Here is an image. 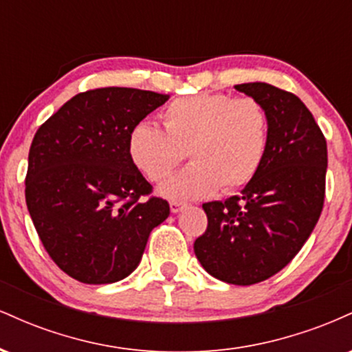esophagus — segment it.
<instances>
[{"mask_svg":"<svg viewBox=\"0 0 352 352\" xmlns=\"http://www.w3.org/2000/svg\"><path fill=\"white\" fill-rule=\"evenodd\" d=\"M184 207H185V204H182V201H175V200L170 201V212L172 213H179Z\"/></svg>","mask_w":352,"mask_h":352,"instance_id":"34e87169","label":"esophagus"}]
</instances>
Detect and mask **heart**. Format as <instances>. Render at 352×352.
<instances>
[{"label": "heart", "instance_id": "1", "mask_svg": "<svg viewBox=\"0 0 352 352\" xmlns=\"http://www.w3.org/2000/svg\"><path fill=\"white\" fill-rule=\"evenodd\" d=\"M162 119L164 129L145 120L132 129L129 153L148 180L160 184L188 152L193 165L160 190L167 199H204L218 188L235 192L263 164L270 122L258 100L201 92L172 100Z\"/></svg>", "mask_w": 352, "mask_h": 352}]
</instances>
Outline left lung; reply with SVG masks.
<instances>
[{
    "mask_svg": "<svg viewBox=\"0 0 352 352\" xmlns=\"http://www.w3.org/2000/svg\"><path fill=\"white\" fill-rule=\"evenodd\" d=\"M265 107V160L240 195L208 201L205 233L193 252L205 272L248 286L285 268L316 227L324 204L328 147L300 98L266 82L236 84Z\"/></svg>",
    "mask_w": 352,
    "mask_h": 352,
    "instance_id": "obj_1",
    "label": "left lung"
}]
</instances>
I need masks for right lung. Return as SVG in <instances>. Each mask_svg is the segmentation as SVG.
Listing matches in <instances>:
<instances>
[{"label": "right lung", "mask_w": 352, "mask_h": 352, "mask_svg": "<svg viewBox=\"0 0 352 352\" xmlns=\"http://www.w3.org/2000/svg\"><path fill=\"white\" fill-rule=\"evenodd\" d=\"M168 94L102 87L67 100L36 132L28 157L26 205L56 265L87 285L124 280L148 235L170 213L132 162V129Z\"/></svg>", "instance_id": "obj_1"}]
</instances>
